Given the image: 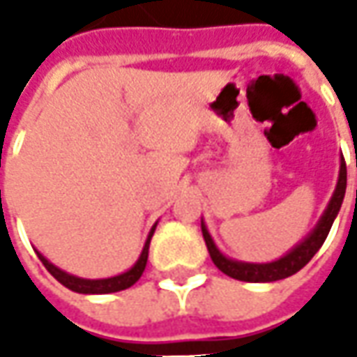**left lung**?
Instances as JSON below:
<instances>
[{"label":"left lung","instance_id":"1","mask_svg":"<svg viewBox=\"0 0 357 357\" xmlns=\"http://www.w3.org/2000/svg\"><path fill=\"white\" fill-rule=\"evenodd\" d=\"M346 181H348L346 162H344V158H342L336 190H334V195H332V199L328 202V206H326V211H324L322 218L318 220L316 228H314L300 244H296L294 248L286 254V256H282V258L274 260V262H266V264H250V262H238V260L227 258L225 254L216 248L213 236H211L208 230H206V225L202 222V225H200V228H202V236H204V242H206V248H208V254H211V258H213L214 266L218 268L220 272H225L230 278L242 282H276L296 274L298 270H302V268L308 264L310 260H312V256L320 250V246H322L324 240L328 236V232H330V228H332L337 213H340V206H342V202H344Z\"/></svg>","mask_w":357,"mask_h":357}]
</instances>
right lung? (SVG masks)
<instances>
[{
	"label": "right lung",
	"mask_w": 357,
	"mask_h": 357,
	"mask_svg": "<svg viewBox=\"0 0 357 357\" xmlns=\"http://www.w3.org/2000/svg\"><path fill=\"white\" fill-rule=\"evenodd\" d=\"M155 227H157V225H155ZM155 227L149 232V238L144 242L143 252L139 256V260L135 262V266L130 268V270H127V272H123V274H119V276H113V278H101V280L79 278V276L67 274V272H63L61 268L51 264L41 252H37V256H39V260L43 262V266L49 270V274H51L57 282H61L65 288L73 290V292H79V294H109V292H121V290L130 288L135 282L143 276L144 266H146V258H149V244H151V238H153Z\"/></svg>",
	"instance_id": "1"
}]
</instances>
